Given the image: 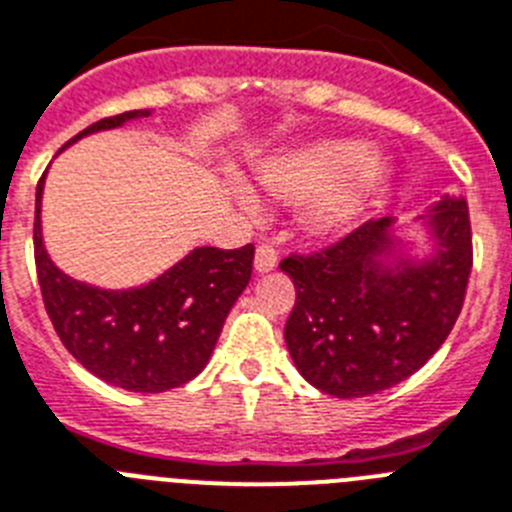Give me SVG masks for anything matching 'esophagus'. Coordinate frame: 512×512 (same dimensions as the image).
Here are the masks:
<instances>
[{"instance_id": "1", "label": "esophagus", "mask_w": 512, "mask_h": 512, "mask_svg": "<svg viewBox=\"0 0 512 512\" xmlns=\"http://www.w3.org/2000/svg\"><path fill=\"white\" fill-rule=\"evenodd\" d=\"M276 265H278L276 249L268 247V244L257 247V252H255V270H257V273H270V270L276 268Z\"/></svg>"}]
</instances>
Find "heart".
Returning a JSON list of instances; mask_svg holds the SVG:
<instances>
[{
    "label": "heart",
    "mask_w": 512,
    "mask_h": 512,
    "mask_svg": "<svg viewBox=\"0 0 512 512\" xmlns=\"http://www.w3.org/2000/svg\"><path fill=\"white\" fill-rule=\"evenodd\" d=\"M388 166L380 156L364 153V145L346 137H320L299 148L270 156L260 166L265 195L286 205H302V226L312 236L328 239L356 226L385 182ZM249 210L257 200L239 190Z\"/></svg>",
    "instance_id": "obj_1"
}]
</instances>
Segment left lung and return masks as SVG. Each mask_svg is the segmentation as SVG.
I'll return each instance as SVG.
<instances>
[{
	"instance_id": "8db88e82",
	"label": "left lung",
	"mask_w": 512,
	"mask_h": 512,
	"mask_svg": "<svg viewBox=\"0 0 512 512\" xmlns=\"http://www.w3.org/2000/svg\"><path fill=\"white\" fill-rule=\"evenodd\" d=\"M296 289L286 346L299 375L336 398L388 390L429 362L461 315L471 223L461 195L414 221L377 218L336 247L286 257Z\"/></svg>"
}]
</instances>
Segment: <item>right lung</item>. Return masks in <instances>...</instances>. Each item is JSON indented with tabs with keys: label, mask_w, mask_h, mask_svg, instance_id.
<instances>
[{
	"label": "right lung",
	"mask_w": 512,
	"mask_h": 512,
	"mask_svg": "<svg viewBox=\"0 0 512 512\" xmlns=\"http://www.w3.org/2000/svg\"><path fill=\"white\" fill-rule=\"evenodd\" d=\"M150 114L153 109H137L101 119L64 148ZM44 187L46 174L38 182L33 223L38 283L67 351L103 382L132 393H163L200 375L231 307L247 289L255 247H195L150 281L103 289L67 276L51 260L41 226Z\"/></svg>",
	"instance_id": "right-lung-1"
}]
</instances>
